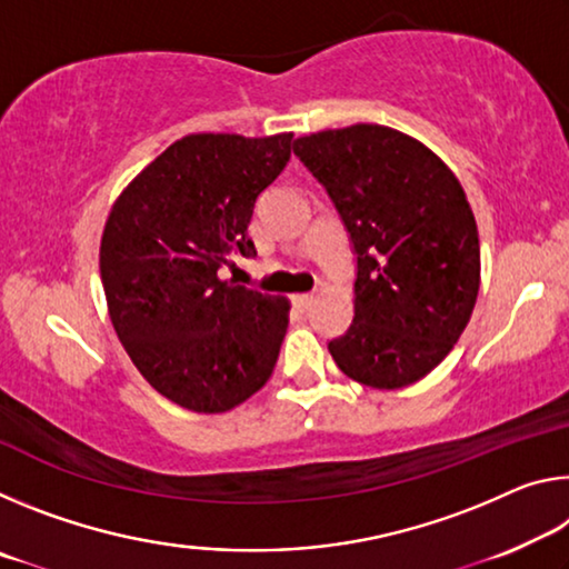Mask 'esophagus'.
<instances>
[{
  "label": "esophagus",
  "mask_w": 569,
  "mask_h": 569,
  "mask_svg": "<svg viewBox=\"0 0 569 569\" xmlns=\"http://www.w3.org/2000/svg\"><path fill=\"white\" fill-rule=\"evenodd\" d=\"M313 301H316L313 293H298V296H293V303H296V308H301V311H308V308L313 306Z\"/></svg>",
  "instance_id": "1"
}]
</instances>
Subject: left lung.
Returning <instances> with one entry per match:
<instances>
[{"instance_id": "8db88e82", "label": "left lung", "mask_w": 569, "mask_h": 569, "mask_svg": "<svg viewBox=\"0 0 569 569\" xmlns=\"http://www.w3.org/2000/svg\"><path fill=\"white\" fill-rule=\"evenodd\" d=\"M329 192L356 256L353 321L329 341L346 377L401 389L455 349L479 293V233L465 190L419 140L351 124L293 142Z\"/></svg>"}]
</instances>
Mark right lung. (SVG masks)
<instances>
[{
    "label": "right lung",
    "instance_id": "obj_1",
    "mask_svg": "<svg viewBox=\"0 0 569 569\" xmlns=\"http://www.w3.org/2000/svg\"><path fill=\"white\" fill-rule=\"evenodd\" d=\"M291 140L188 134L122 190L104 223L110 321L150 387L182 409L228 411L271 379L291 306L218 271L233 253L256 256L250 218Z\"/></svg>",
    "mask_w": 569,
    "mask_h": 569
}]
</instances>
